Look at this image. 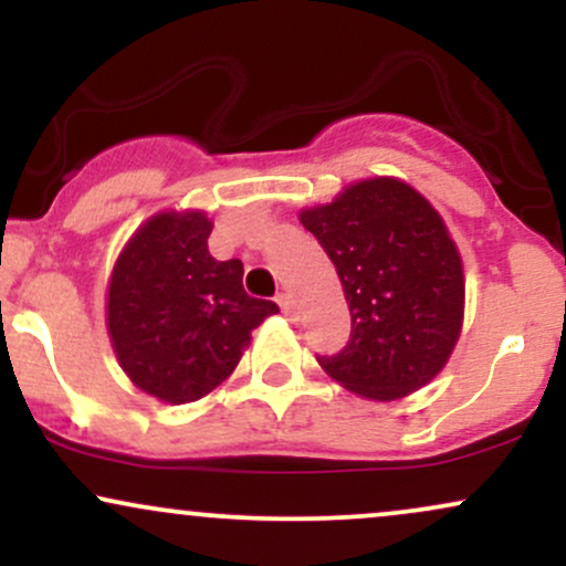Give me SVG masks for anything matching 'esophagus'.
<instances>
[{
  "mask_svg": "<svg viewBox=\"0 0 566 566\" xmlns=\"http://www.w3.org/2000/svg\"><path fill=\"white\" fill-rule=\"evenodd\" d=\"M276 303H279V308H282V314H287V316L295 314V301H292L290 292H279Z\"/></svg>",
  "mask_w": 566,
  "mask_h": 566,
  "instance_id": "obj_1",
  "label": "esophagus"
}]
</instances>
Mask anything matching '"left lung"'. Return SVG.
<instances>
[{
    "label": "left lung",
    "instance_id": "obj_1",
    "mask_svg": "<svg viewBox=\"0 0 566 566\" xmlns=\"http://www.w3.org/2000/svg\"><path fill=\"white\" fill-rule=\"evenodd\" d=\"M350 308L348 343L316 356L337 382L391 401L423 388L450 359L463 322V263L444 220L407 184L375 178L301 212Z\"/></svg>",
    "mask_w": 566,
    "mask_h": 566
}]
</instances>
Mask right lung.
Masks as SVG:
<instances>
[{"label":"right lung","instance_id":"1","mask_svg":"<svg viewBox=\"0 0 566 566\" xmlns=\"http://www.w3.org/2000/svg\"><path fill=\"white\" fill-rule=\"evenodd\" d=\"M205 212H161L129 239L108 284L116 359L140 391L201 399L239 365L250 333L279 305L244 292L242 261L207 250Z\"/></svg>","mask_w":566,"mask_h":566}]
</instances>
